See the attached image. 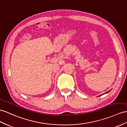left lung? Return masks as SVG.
Listing matches in <instances>:
<instances>
[{
  "instance_id": "left-lung-1",
  "label": "left lung",
  "mask_w": 127,
  "mask_h": 127,
  "mask_svg": "<svg viewBox=\"0 0 127 127\" xmlns=\"http://www.w3.org/2000/svg\"><path fill=\"white\" fill-rule=\"evenodd\" d=\"M110 91H108V92H106V93H108V92H109Z\"/></svg>"
}]
</instances>
